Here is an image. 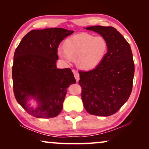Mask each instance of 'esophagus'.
<instances>
[{
  "instance_id": "34e87169",
  "label": "esophagus",
  "mask_w": 149,
  "mask_h": 149,
  "mask_svg": "<svg viewBox=\"0 0 149 149\" xmlns=\"http://www.w3.org/2000/svg\"><path fill=\"white\" fill-rule=\"evenodd\" d=\"M72 72H73V73H74L75 79H76L77 82H78V81H79V79H80V78H79V72H77V71H75L74 70H73Z\"/></svg>"
}]
</instances>
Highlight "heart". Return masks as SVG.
Here are the masks:
<instances>
[{"mask_svg":"<svg viewBox=\"0 0 149 149\" xmlns=\"http://www.w3.org/2000/svg\"><path fill=\"white\" fill-rule=\"evenodd\" d=\"M107 50V42L102 36L81 33L66 39L64 48L59 47L57 53L68 64L72 62V58H77V64L79 68L91 70L102 62Z\"/></svg>","mask_w":149,"mask_h":149,"instance_id":"b5f03b06","label":"heart"}]
</instances>
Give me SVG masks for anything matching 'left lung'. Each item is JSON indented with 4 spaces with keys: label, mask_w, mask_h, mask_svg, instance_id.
Listing matches in <instances>:
<instances>
[{
    "label": "left lung",
    "mask_w": 149,
    "mask_h": 149,
    "mask_svg": "<svg viewBox=\"0 0 149 149\" xmlns=\"http://www.w3.org/2000/svg\"><path fill=\"white\" fill-rule=\"evenodd\" d=\"M86 29L104 38L108 51L94 69L79 71L81 97L87 113L107 117L117 113L131 94L134 75L133 56L130 44L115 28L94 26Z\"/></svg>",
    "instance_id": "left-lung-1"
}]
</instances>
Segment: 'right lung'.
I'll list each match as a JSON object with an SVG mask.
<instances>
[{
    "label": "right lung",
    "instance_id": "1",
    "mask_svg": "<svg viewBox=\"0 0 149 149\" xmlns=\"http://www.w3.org/2000/svg\"><path fill=\"white\" fill-rule=\"evenodd\" d=\"M74 31L64 28L32 30L24 36L13 57L12 78L16 100L29 115L52 118L62 111L67 88L76 83L70 68H57L59 45ZM34 99L36 108L27 102Z\"/></svg>",
    "mask_w": 149,
    "mask_h": 149
}]
</instances>
